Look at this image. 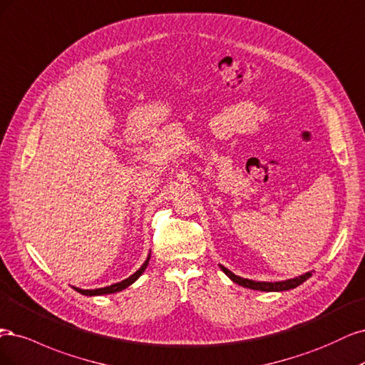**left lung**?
Segmentation results:
<instances>
[{
	"label": "left lung",
	"instance_id": "left-lung-1",
	"mask_svg": "<svg viewBox=\"0 0 365 365\" xmlns=\"http://www.w3.org/2000/svg\"><path fill=\"white\" fill-rule=\"evenodd\" d=\"M220 268L222 269V272L226 273V276L235 282V284H238L244 288H250V289H256V291H288V289H292L299 287L300 284H303L304 280L309 279L312 276V272H308L304 273L299 277H294V279H288V280H282V282H257V280H252V279H244V277H240L237 274H233L230 269H227L225 265H220Z\"/></svg>",
	"mask_w": 365,
	"mask_h": 365
}]
</instances>
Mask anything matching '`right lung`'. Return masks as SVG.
I'll use <instances>...</instances> for the list:
<instances>
[{
	"label": "right lung",
	"instance_id": "1",
	"mask_svg": "<svg viewBox=\"0 0 365 365\" xmlns=\"http://www.w3.org/2000/svg\"><path fill=\"white\" fill-rule=\"evenodd\" d=\"M148 261H150V255L147 257V261L140 265V268L138 269L136 273H133L130 277H127L121 282H118V284H113L110 287H104V288H97V289H81V288H77V287H73L77 292L83 294V296H104V294H113V292H120L123 289H125L127 287H130L133 282H136L139 279V276L143 274L145 272V268L148 265Z\"/></svg>",
	"mask_w": 365,
	"mask_h": 365
}]
</instances>
